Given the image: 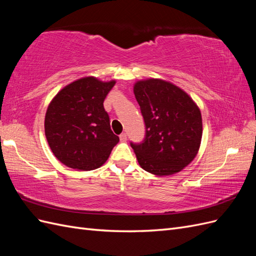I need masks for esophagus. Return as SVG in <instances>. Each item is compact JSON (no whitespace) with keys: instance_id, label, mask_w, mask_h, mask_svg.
Returning <instances> with one entry per match:
<instances>
[{"instance_id":"obj_1","label":"esophagus","mask_w":256,"mask_h":256,"mask_svg":"<svg viewBox=\"0 0 256 256\" xmlns=\"http://www.w3.org/2000/svg\"><path fill=\"white\" fill-rule=\"evenodd\" d=\"M120 138L122 142L127 141V134H122L120 136Z\"/></svg>"}]
</instances>
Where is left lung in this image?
Here are the masks:
<instances>
[{
  "label": "left lung",
  "mask_w": 256,
  "mask_h": 256,
  "mask_svg": "<svg viewBox=\"0 0 256 256\" xmlns=\"http://www.w3.org/2000/svg\"><path fill=\"white\" fill-rule=\"evenodd\" d=\"M134 92L146 129L142 143H130L138 164L157 176L180 172L200 150L203 134L200 108L187 92L166 80L136 81Z\"/></svg>",
  "instance_id": "left-lung-1"
}]
</instances>
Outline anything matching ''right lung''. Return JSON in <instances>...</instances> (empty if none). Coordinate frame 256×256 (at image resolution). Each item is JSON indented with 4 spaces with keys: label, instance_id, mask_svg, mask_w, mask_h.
Wrapping results in <instances>:
<instances>
[{
    "label": "right lung",
    "instance_id": "add662e5",
    "mask_svg": "<svg viewBox=\"0 0 256 256\" xmlns=\"http://www.w3.org/2000/svg\"><path fill=\"white\" fill-rule=\"evenodd\" d=\"M114 85L115 80L84 76L66 85L51 100L44 134L53 154L66 166L82 171L98 168L118 143L104 108Z\"/></svg>",
    "mask_w": 256,
    "mask_h": 256
}]
</instances>
